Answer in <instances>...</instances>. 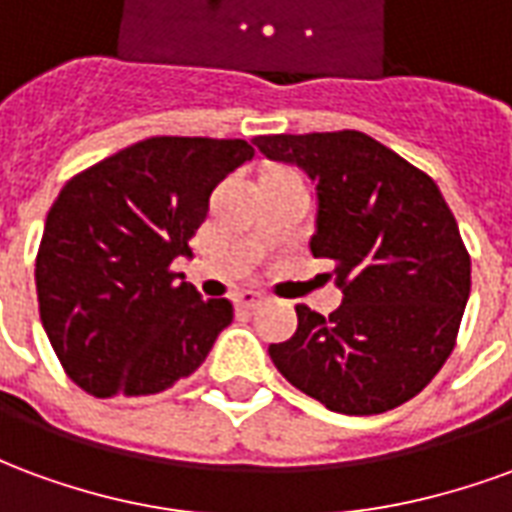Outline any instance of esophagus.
<instances>
[{
    "mask_svg": "<svg viewBox=\"0 0 512 512\" xmlns=\"http://www.w3.org/2000/svg\"><path fill=\"white\" fill-rule=\"evenodd\" d=\"M233 301L238 310L252 312V310H257V307H260V304H263L266 299H263L260 293H255V290H241V293H235Z\"/></svg>",
    "mask_w": 512,
    "mask_h": 512,
    "instance_id": "34e87169",
    "label": "esophagus"
}]
</instances>
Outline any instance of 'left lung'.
<instances>
[{
	"label": "left lung",
	"instance_id": "1",
	"mask_svg": "<svg viewBox=\"0 0 512 512\" xmlns=\"http://www.w3.org/2000/svg\"><path fill=\"white\" fill-rule=\"evenodd\" d=\"M268 161L315 183L312 257L334 260L343 304L323 318L299 304V329L268 345L304 395L367 417L422 392L447 362L472 290V263L439 186L362 131L252 139Z\"/></svg>",
	"mask_w": 512,
	"mask_h": 512
}]
</instances>
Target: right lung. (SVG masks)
Masks as SVG:
<instances>
[{
    "label": "right lung",
    "mask_w": 512,
    "mask_h": 512,
    "mask_svg": "<svg viewBox=\"0 0 512 512\" xmlns=\"http://www.w3.org/2000/svg\"><path fill=\"white\" fill-rule=\"evenodd\" d=\"M255 156L244 139L150 136L62 186L43 227L35 285L65 373L95 397L156 395L205 362L227 299H202L172 260L211 191Z\"/></svg>",
    "instance_id": "obj_1"
}]
</instances>
